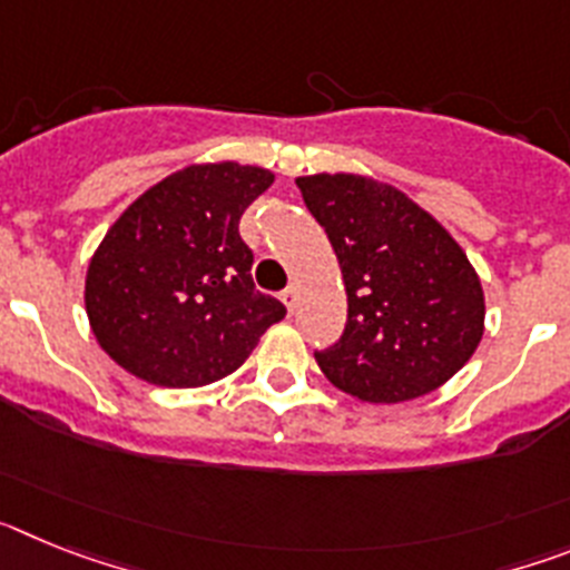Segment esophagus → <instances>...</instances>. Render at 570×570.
I'll return each mask as SVG.
<instances>
[{
  "label": "esophagus",
  "instance_id": "esophagus-1",
  "mask_svg": "<svg viewBox=\"0 0 570 570\" xmlns=\"http://www.w3.org/2000/svg\"><path fill=\"white\" fill-rule=\"evenodd\" d=\"M296 299H299V288H296V285H288V288L282 291V302H285V308H288L291 314H294L296 308Z\"/></svg>",
  "mask_w": 570,
  "mask_h": 570
}]
</instances>
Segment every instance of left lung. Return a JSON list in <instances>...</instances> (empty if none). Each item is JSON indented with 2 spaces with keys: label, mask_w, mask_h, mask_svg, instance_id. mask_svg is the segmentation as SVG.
I'll return each instance as SVG.
<instances>
[{
  "label": "left lung",
  "mask_w": 570,
  "mask_h": 570,
  "mask_svg": "<svg viewBox=\"0 0 570 570\" xmlns=\"http://www.w3.org/2000/svg\"><path fill=\"white\" fill-rule=\"evenodd\" d=\"M340 259L347 322L316 351L322 374L362 402L431 394L473 356L485 299L476 271L434 216L354 174L296 179Z\"/></svg>",
  "instance_id": "8db88e82"
}]
</instances>
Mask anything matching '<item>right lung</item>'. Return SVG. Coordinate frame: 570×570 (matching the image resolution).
<instances>
[{"instance_id":"obj_1","label":"right lung","mask_w":570,"mask_h":570,"mask_svg":"<svg viewBox=\"0 0 570 570\" xmlns=\"http://www.w3.org/2000/svg\"><path fill=\"white\" fill-rule=\"evenodd\" d=\"M274 174L194 165L145 190L105 234L85 279L99 345L134 376L199 387L234 374L285 305L256 291L239 219Z\"/></svg>"}]
</instances>
